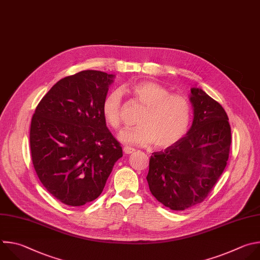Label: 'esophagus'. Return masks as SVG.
I'll return each instance as SVG.
<instances>
[{
	"mask_svg": "<svg viewBox=\"0 0 260 260\" xmlns=\"http://www.w3.org/2000/svg\"><path fill=\"white\" fill-rule=\"evenodd\" d=\"M123 150H124V152H125V153H127V154H130V153H133V152L135 151V148H133V147H130V146H124Z\"/></svg>",
	"mask_w": 260,
	"mask_h": 260,
	"instance_id": "1",
	"label": "esophagus"
}]
</instances>
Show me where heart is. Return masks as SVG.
Wrapping results in <instances>:
<instances>
[{
    "label": "heart",
    "instance_id": "heart-1",
    "mask_svg": "<svg viewBox=\"0 0 260 260\" xmlns=\"http://www.w3.org/2000/svg\"><path fill=\"white\" fill-rule=\"evenodd\" d=\"M144 107L138 119V127L124 131L120 139L126 143L169 147L184 137L191 120L189 100L180 94L170 93L163 85L142 81L123 88ZM105 121L115 130L122 126V94L115 90L102 101Z\"/></svg>",
    "mask_w": 260,
    "mask_h": 260
}]
</instances>
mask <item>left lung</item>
<instances>
[{"label":"left lung","mask_w":260,"mask_h":260,"mask_svg":"<svg viewBox=\"0 0 260 260\" xmlns=\"http://www.w3.org/2000/svg\"><path fill=\"white\" fill-rule=\"evenodd\" d=\"M193 121L186 135L152 152L146 176L151 194L171 210L203 202L222 174L231 149L229 117L201 88L190 89Z\"/></svg>","instance_id":"1"}]
</instances>
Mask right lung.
Wrapping results in <instances>:
<instances>
[{
    "label": "right lung",
    "instance_id": "obj_1",
    "mask_svg": "<svg viewBox=\"0 0 260 260\" xmlns=\"http://www.w3.org/2000/svg\"><path fill=\"white\" fill-rule=\"evenodd\" d=\"M114 75L83 71L58 81L31 118L32 165L44 187L68 206H82L102 192L120 142L103 119L101 106Z\"/></svg>",
    "mask_w": 260,
    "mask_h": 260
}]
</instances>
